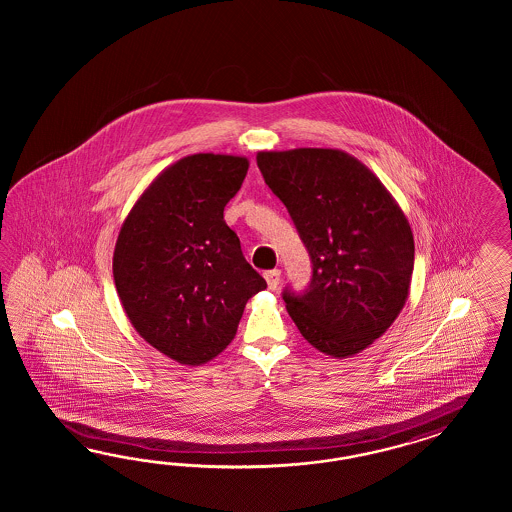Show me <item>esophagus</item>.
<instances>
[{"mask_svg": "<svg viewBox=\"0 0 512 512\" xmlns=\"http://www.w3.org/2000/svg\"><path fill=\"white\" fill-rule=\"evenodd\" d=\"M264 279L268 283V289H276L279 285V279H281V270H268L264 274Z\"/></svg>", "mask_w": 512, "mask_h": 512, "instance_id": "obj_1", "label": "esophagus"}]
</instances>
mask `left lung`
Wrapping results in <instances>:
<instances>
[{
	"label": "left lung",
	"instance_id": "8db88e82",
	"mask_svg": "<svg viewBox=\"0 0 512 512\" xmlns=\"http://www.w3.org/2000/svg\"><path fill=\"white\" fill-rule=\"evenodd\" d=\"M266 186L289 210L313 276L283 300L300 334L334 358L357 355L409 296L415 240L400 204L357 157L336 148L259 152Z\"/></svg>",
	"mask_w": 512,
	"mask_h": 512
}]
</instances>
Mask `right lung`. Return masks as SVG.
<instances>
[{"instance_id": "1", "label": "right lung", "mask_w": 512, "mask_h": 512, "mask_svg": "<svg viewBox=\"0 0 512 512\" xmlns=\"http://www.w3.org/2000/svg\"><path fill=\"white\" fill-rule=\"evenodd\" d=\"M248 157L193 154L159 172L122 223L112 274L140 338L184 366L216 358L266 289L223 219Z\"/></svg>"}]
</instances>
